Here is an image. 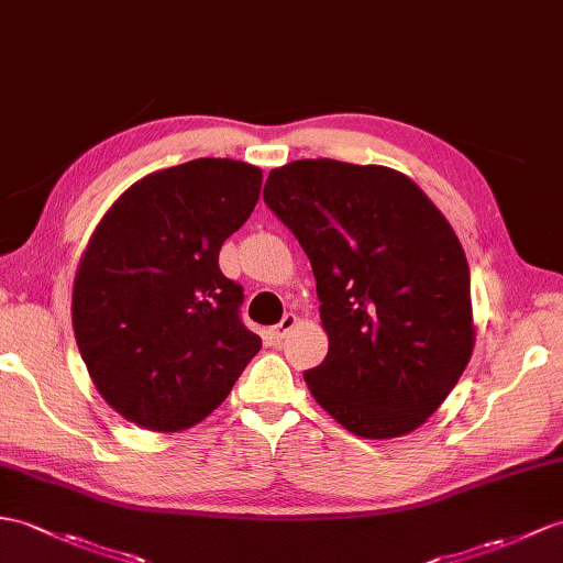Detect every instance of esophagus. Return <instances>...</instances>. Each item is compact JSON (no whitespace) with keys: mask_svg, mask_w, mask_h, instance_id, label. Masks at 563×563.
I'll return each mask as SVG.
<instances>
[{"mask_svg":"<svg viewBox=\"0 0 563 563\" xmlns=\"http://www.w3.org/2000/svg\"><path fill=\"white\" fill-rule=\"evenodd\" d=\"M295 323H297V317H295V313H285V317L276 323V325H273V329H271V335H273V341H276V343H280L283 341V338L287 335V333H290L292 329H295Z\"/></svg>","mask_w":563,"mask_h":563,"instance_id":"1","label":"esophagus"}]
</instances>
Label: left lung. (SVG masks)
I'll list each match as a JSON object with an SVG mask.
<instances>
[{
    "label": "left lung",
    "instance_id": "obj_1",
    "mask_svg": "<svg viewBox=\"0 0 563 563\" xmlns=\"http://www.w3.org/2000/svg\"><path fill=\"white\" fill-rule=\"evenodd\" d=\"M264 201L309 256L329 355L305 372L321 408L367 439L420 427L473 355L465 252L422 189L331 158L271 169Z\"/></svg>",
    "mask_w": 563,
    "mask_h": 563
}]
</instances>
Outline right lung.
Listing matches in <instances>:
<instances>
[{
	"mask_svg": "<svg viewBox=\"0 0 563 563\" xmlns=\"http://www.w3.org/2000/svg\"><path fill=\"white\" fill-rule=\"evenodd\" d=\"M261 169L199 158L129 187L76 273V345L100 396L129 422L177 431L228 398L261 350L220 246L252 216Z\"/></svg>",
	"mask_w": 563,
	"mask_h": 563,
	"instance_id": "add662e5",
	"label": "right lung"
}]
</instances>
